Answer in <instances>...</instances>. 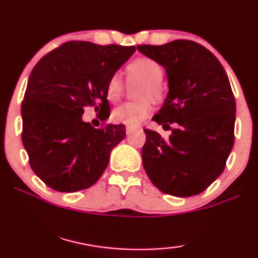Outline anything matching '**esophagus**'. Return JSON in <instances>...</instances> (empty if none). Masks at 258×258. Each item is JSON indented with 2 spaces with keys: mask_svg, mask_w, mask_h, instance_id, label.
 Returning a JSON list of instances; mask_svg holds the SVG:
<instances>
[{
  "mask_svg": "<svg viewBox=\"0 0 258 258\" xmlns=\"http://www.w3.org/2000/svg\"><path fill=\"white\" fill-rule=\"evenodd\" d=\"M134 132H135V129L132 128V126H126V129H125V133H126V135H130V134L134 133Z\"/></svg>",
  "mask_w": 258,
  "mask_h": 258,
  "instance_id": "obj_1",
  "label": "esophagus"
}]
</instances>
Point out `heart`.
<instances>
[{"label":"heart","mask_w":258,"mask_h":258,"mask_svg":"<svg viewBox=\"0 0 258 258\" xmlns=\"http://www.w3.org/2000/svg\"><path fill=\"white\" fill-rule=\"evenodd\" d=\"M128 75L130 79L141 80L139 97L141 100L124 103L112 112V119L126 126H137L142 123L153 111L152 100L162 98L163 90L161 80L163 78V69L160 63L152 58L141 56L133 60L128 65ZM124 91V83L118 72L113 73L106 84V97L110 102L115 103L121 98Z\"/></svg>","instance_id":"1"}]
</instances>
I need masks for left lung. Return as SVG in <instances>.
<instances>
[{"label": "left lung", "mask_w": 258, "mask_h": 258, "mask_svg": "<svg viewBox=\"0 0 258 258\" xmlns=\"http://www.w3.org/2000/svg\"><path fill=\"white\" fill-rule=\"evenodd\" d=\"M137 49L166 70L168 93L153 121L172 130L165 140L145 129L143 168L163 193L199 195L223 173L235 141L236 102L225 70L213 53L189 40Z\"/></svg>", "instance_id": "obj_1"}]
</instances>
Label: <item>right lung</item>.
<instances>
[{"label":"right lung","mask_w":258,"mask_h":258,"mask_svg":"<svg viewBox=\"0 0 258 258\" xmlns=\"http://www.w3.org/2000/svg\"><path fill=\"white\" fill-rule=\"evenodd\" d=\"M134 46L70 41L46 54L29 76L21 106L22 143L33 172L58 192L91 187L125 136L123 124L95 129L85 108L110 116L106 84Z\"/></svg>","instance_id":"add662e5"}]
</instances>
